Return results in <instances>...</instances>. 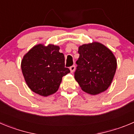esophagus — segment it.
I'll list each match as a JSON object with an SVG mask.
<instances>
[{
  "label": "esophagus",
  "mask_w": 134,
  "mask_h": 134,
  "mask_svg": "<svg viewBox=\"0 0 134 134\" xmlns=\"http://www.w3.org/2000/svg\"><path fill=\"white\" fill-rule=\"evenodd\" d=\"M75 68H76V67H75V66H74V65H73V66H70V70L71 73H73V72L75 71Z\"/></svg>",
  "instance_id": "esophagus-1"
}]
</instances>
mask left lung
I'll return each mask as SVG.
<instances>
[{"label":"left lung","mask_w":134,"mask_h":134,"mask_svg":"<svg viewBox=\"0 0 134 134\" xmlns=\"http://www.w3.org/2000/svg\"><path fill=\"white\" fill-rule=\"evenodd\" d=\"M78 53L74 78L81 89L91 95L105 91L111 85L117 68L114 54L98 42L80 46Z\"/></svg>","instance_id":"1"}]
</instances>
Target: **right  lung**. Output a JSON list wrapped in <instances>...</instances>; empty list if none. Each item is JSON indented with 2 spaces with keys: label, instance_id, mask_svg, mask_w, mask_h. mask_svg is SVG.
<instances>
[{
  "label": "right lung",
  "instance_id": "right-lung-1",
  "mask_svg": "<svg viewBox=\"0 0 134 134\" xmlns=\"http://www.w3.org/2000/svg\"><path fill=\"white\" fill-rule=\"evenodd\" d=\"M60 47L38 44L25 54L21 69L27 86L36 94L47 97L58 91L62 77L70 73L65 68L64 56Z\"/></svg>",
  "mask_w": 134,
  "mask_h": 134
}]
</instances>
